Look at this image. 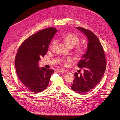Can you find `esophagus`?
<instances>
[{"label":"esophagus","mask_w":120,"mask_h":120,"mask_svg":"<svg viewBox=\"0 0 120 120\" xmlns=\"http://www.w3.org/2000/svg\"><path fill=\"white\" fill-rule=\"evenodd\" d=\"M57 71L58 72H59V73H65V72H67V70H64V69H58L57 70Z\"/></svg>","instance_id":"obj_1"}]
</instances>
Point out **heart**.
Masks as SVG:
<instances>
[{"instance_id":"obj_1","label":"heart","mask_w":120,"mask_h":120,"mask_svg":"<svg viewBox=\"0 0 120 120\" xmlns=\"http://www.w3.org/2000/svg\"><path fill=\"white\" fill-rule=\"evenodd\" d=\"M63 40L64 41L65 44L69 47H72L74 45H75V50L76 54L79 56H82L84 53V48L83 46L81 44H78L80 41L79 38L74 34H67L62 37ZM55 42H53L52 44L53 45L55 44ZM72 61V58L71 57H68L65 60L61 61L62 63L64 65H67L68 64V62H71Z\"/></svg>"}]
</instances>
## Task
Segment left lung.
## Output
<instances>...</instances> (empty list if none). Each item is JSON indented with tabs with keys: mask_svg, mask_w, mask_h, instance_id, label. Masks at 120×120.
<instances>
[{
	"mask_svg": "<svg viewBox=\"0 0 120 120\" xmlns=\"http://www.w3.org/2000/svg\"><path fill=\"white\" fill-rule=\"evenodd\" d=\"M86 35L88 43L87 49L77 66L83 68L84 73L75 74L71 89L75 92L84 94L94 88L101 80L106 69V60L99 40L92 31L83 27H76Z\"/></svg>",
	"mask_w": 120,
	"mask_h": 120,
	"instance_id": "left-lung-1",
	"label": "left lung"
}]
</instances>
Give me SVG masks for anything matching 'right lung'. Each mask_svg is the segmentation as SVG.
Returning a JSON list of instances; mask_svg holds the SVG:
<instances>
[{"label": "right lung", "mask_w": 120, "mask_h": 120, "mask_svg": "<svg viewBox=\"0 0 120 120\" xmlns=\"http://www.w3.org/2000/svg\"><path fill=\"white\" fill-rule=\"evenodd\" d=\"M57 31L55 27L40 30L26 39L17 52L15 59L17 75L32 92L39 93L45 89L54 72L51 69L40 68L38 62L46 54Z\"/></svg>", "instance_id": "add662e5"}]
</instances>
